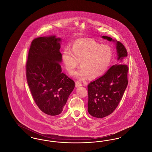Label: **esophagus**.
Instances as JSON below:
<instances>
[{
    "mask_svg": "<svg viewBox=\"0 0 152 152\" xmlns=\"http://www.w3.org/2000/svg\"><path fill=\"white\" fill-rule=\"evenodd\" d=\"M75 85H76V87H81V86H83L82 83H81V82H80V81H77L75 83Z\"/></svg>",
    "mask_w": 152,
    "mask_h": 152,
    "instance_id": "obj_1",
    "label": "esophagus"
}]
</instances>
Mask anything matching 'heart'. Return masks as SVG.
Returning <instances> with one entry per match:
<instances>
[{
	"label": "heart",
	"instance_id": "1",
	"mask_svg": "<svg viewBox=\"0 0 152 152\" xmlns=\"http://www.w3.org/2000/svg\"><path fill=\"white\" fill-rule=\"evenodd\" d=\"M112 50L106 44L92 39H78L72 44L71 50L66 48L62 53L65 69L71 74L79 64L81 67L75 75L80 79L88 76L96 79L107 71L112 58Z\"/></svg>",
	"mask_w": 152,
	"mask_h": 152
}]
</instances>
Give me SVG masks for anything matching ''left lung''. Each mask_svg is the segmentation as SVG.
I'll return each instance as SVG.
<instances>
[{"mask_svg": "<svg viewBox=\"0 0 152 152\" xmlns=\"http://www.w3.org/2000/svg\"><path fill=\"white\" fill-rule=\"evenodd\" d=\"M102 38L115 41L108 36ZM117 61L108 72L88 86V111L93 117L103 118L116 109L128 86V66L125 64L128 52L123 44L116 41Z\"/></svg>", "mask_w": 152, "mask_h": 152, "instance_id": "8db88e82", "label": "left lung"}]
</instances>
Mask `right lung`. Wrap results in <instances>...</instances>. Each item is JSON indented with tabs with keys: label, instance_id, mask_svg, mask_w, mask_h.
<instances>
[{
	"label": "right lung",
	"instance_id": "right-lung-1",
	"mask_svg": "<svg viewBox=\"0 0 152 152\" xmlns=\"http://www.w3.org/2000/svg\"><path fill=\"white\" fill-rule=\"evenodd\" d=\"M60 41L55 36L34 39L26 65L32 97L39 108L50 116L62 112L75 88L74 81L61 72Z\"/></svg>",
	"mask_w": 152,
	"mask_h": 152
}]
</instances>
